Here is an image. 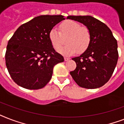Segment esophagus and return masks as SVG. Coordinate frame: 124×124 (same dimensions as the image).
I'll return each mask as SVG.
<instances>
[{"instance_id": "obj_1", "label": "esophagus", "mask_w": 124, "mask_h": 124, "mask_svg": "<svg viewBox=\"0 0 124 124\" xmlns=\"http://www.w3.org/2000/svg\"><path fill=\"white\" fill-rule=\"evenodd\" d=\"M68 60H70V58H68V57H64V60H65V61H68Z\"/></svg>"}]
</instances>
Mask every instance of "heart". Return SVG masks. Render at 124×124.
Returning a JSON list of instances; mask_svg holds the SVG:
<instances>
[{"label":"heart","instance_id":"obj_1","mask_svg":"<svg viewBox=\"0 0 124 124\" xmlns=\"http://www.w3.org/2000/svg\"><path fill=\"white\" fill-rule=\"evenodd\" d=\"M48 37L56 50L64 44L66 38L67 44L58 50V52L70 56L77 51L82 53L88 49L91 42V33L87 27L81 26L79 22L67 20L59 25V31L52 28L49 32Z\"/></svg>","mask_w":124,"mask_h":124}]
</instances>
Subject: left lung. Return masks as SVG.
<instances>
[{
    "label": "left lung",
    "instance_id": "1",
    "mask_svg": "<svg viewBox=\"0 0 124 124\" xmlns=\"http://www.w3.org/2000/svg\"><path fill=\"white\" fill-rule=\"evenodd\" d=\"M68 19L81 22L90 30L91 42L80 56L72 58L77 68L70 72L79 86L96 89L109 81L118 59V45L106 24L91 16H68Z\"/></svg>",
    "mask_w": 124,
    "mask_h": 124
}]
</instances>
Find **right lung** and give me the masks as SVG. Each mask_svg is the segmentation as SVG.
<instances>
[{
	"mask_svg": "<svg viewBox=\"0 0 124 124\" xmlns=\"http://www.w3.org/2000/svg\"><path fill=\"white\" fill-rule=\"evenodd\" d=\"M63 20L62 15L37 16L21 25L9 40L6 65L16 84L28 89H39L49 82L54 66L64 59L53 47L48 34Z\"/></svg>",
	"mask_w": 124,
	"mask_h": 124,
	"instance_id": "obj_1",
	"label": "right lung"
}]
</instances>
